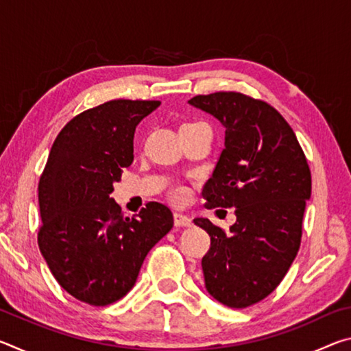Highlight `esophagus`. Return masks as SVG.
I'll return each instance as SVG.
<instances>
[{"mask_svg": "<svg viewBox=\"0 0 351 351\" xmlns=\"http://www.w3.org/2000/svg\"><path fill=\"white\" fill-rule=\"evenodd\" d=\"M175 218V226H178V228H190L192 226V219H190L187 215H182V213H175L173 215Z\"/></svg>", "mask_w": 351, "mask_h": 351, "instance_id": "obj_1", "label": "esophagus"}]
</instances>
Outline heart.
Masks as SVG:
<instances>
[{
    "instance_id": "heart-1",
    "label": "heart",
    "mask_w": 351,
    "mask_h": 351,
    "mask_svg": "<svg viewBox=\"0 0 351 351\" xmlns=\"http://www.w3.org/2000/svg\"><path fill=\"white\" fill-rule=\"evenodd\" d=\"M193 123H198V122H193ZM184 125H190V123H184ZM169 197L171 201H175V203H181V201H184L187 197V190L182 186H175L170 189Z\"/></svg>"
}]
</instances>
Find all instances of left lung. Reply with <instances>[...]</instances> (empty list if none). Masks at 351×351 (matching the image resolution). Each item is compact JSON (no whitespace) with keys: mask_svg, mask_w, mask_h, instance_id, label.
Returning <instances> with one entry per match:
<instances>
[{"mask_svg":"<svg viewBox=\"0 0 351 351\" xmlns=\"http://www.w3.org/2000/svg\"><path fill=\"white\" fill-rule=\"evenodd\" d=\"M189 104L226 128L204 206L235 207L237 215L229 232L207 218L193 219L210 235L201 261L206 288L226 306H251L278 287L299 251L311 171L293 128L263 100L219 91Z\"/></svg>","mask_w":351,"mask_h":351,"instance_id":"left-lung-1","label":"left lung"}]
</instances>
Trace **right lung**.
Returning a JSON list of instances; mask_svg holds the SVG:
<instances>
[{"instance_id": "right-lung-1", "label": "right lung", "mask_w": 351, "mask_h": 351, "mask_svg": "<svg viewBox=\"0 0 351 351\" xmlns=\"http://www.w3.org/2000/svg\"><path fill=\"white\" fill-rule=\"evenodd\" d=\"M159 100H110L77 114L52 144L38 182V247L60 287L94 306L134 287L150 249L173 228L167 206L123 217L110 193L133 162L138 123Z\"/></svg>"}]
</instances>
